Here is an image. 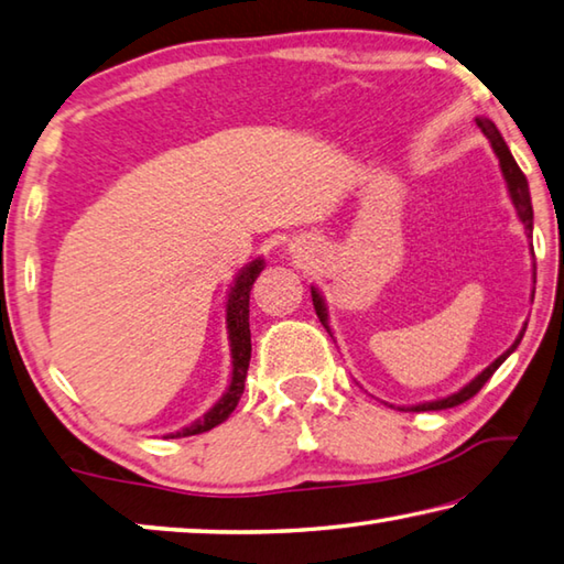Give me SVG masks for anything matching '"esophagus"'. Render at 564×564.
<instances>
[{"label":"esophagus","instance_id":"1","mask_svg":"<svg viewBox=\"0 0 564 564\" xmlns=\"http://www.w3.org/2000/svg\"><path fill=\"white\" fill-rule=\"evenodd\" d=\"M292 252H294V257H307V254H302L304 250H302V247H297V245H292Z\"/></svg>","mask_w":564,"mask_h":564}]
</instances>
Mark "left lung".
Wrapping results in <instances>:
<instances>
[{"mask_svg":"<svg viewBox=\"0 0 564 564\" xmlns=\"http://www.w3.org/2000/svg\"><path fill=\"white\" fill-rule=\"evenodd\" d=\"M476 121H478V126H480V131L488 135V141H490V145H492V151H496V155H498L500 167H502V175H506L508 191H510V197H512V205H516L520 223L525 225V232H528V237H532V203H530L528 177L522 175V171H520L518 163H516V158H512L510 148L506 145V141H502V135H500V131L496 128V123L488 121V118H476ZM312 304H314V312H317L319 322H322L324 327H327V332H329V324H327V307H324L322 294H319L317 290H314V288H312ZM522 334H525V332H520V337L516 339V344H512V347H510L506 354H502V357H498L496 361H492L486 371H480L478 377L468 383V387H463L460 391L451 393V397H446V399L426 401V403H419V406H409V411H443V409H453V406H458V403H466L468 399L476 397V393H478L482 387H486V381L492 377V373H496V369L500 367V364L506 361V359L510 357V354L518 349V344H520V339H522Z\"/></svg>","mask_w":564,"mask_h":564,"instance_id":"obj_1","label":"left lung"}]
</instances>
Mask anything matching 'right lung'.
I'll return each mask as SVG.
<instances>
[{"instance_id": "1", "label": "right lung", "mask_w": 564, "mask_h": 564, "mask_svg": "<svg viewBox=\"0 0 564 564\" xmlns=\"http://www.w3.org/2000/svg\"><path fill=\"white\" fill-rule=\"evenodd\" d=\"M264 270L262 260H252L245 270L237 274V280L230 290V297H227V332H230V351H232V381L223 399L215 403V406L205 413L200 421H195L193 426L183 431L171 433V438H183V436H197V433H205L215 429L217 423H223L230 413L235 411L237 401H240L245 391V379H247V367H250V290L257 280V274Z\"/></svg>"}]
</instances>
